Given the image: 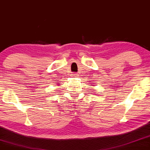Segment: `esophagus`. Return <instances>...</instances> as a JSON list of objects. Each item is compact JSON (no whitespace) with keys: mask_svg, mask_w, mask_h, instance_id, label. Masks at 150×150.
<instances>
[{"mask_svg":"<svg viewBox=\"0 0 150 150\" xmlns=\"http://www.w3.org/2000/svg\"><path fill=\"white\" fill-rule=\"evenodd\" d=\"M79 74L77 73H76V72H72L71 74V76H73V77H76L78 76Z\"/></svg>","mask_w":150,"mask_h":150,"instance_id":"obj_1","label":"esophagus"}]
</instances>
